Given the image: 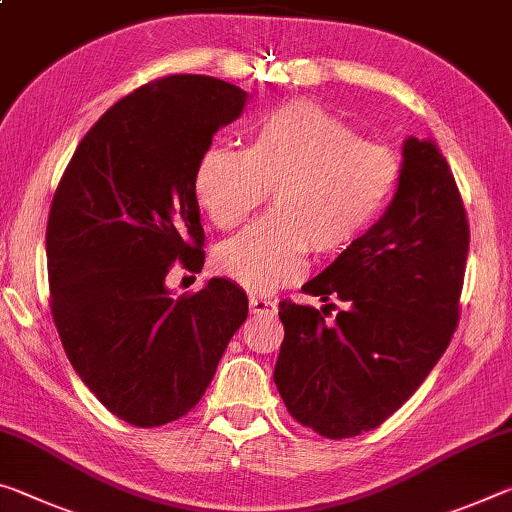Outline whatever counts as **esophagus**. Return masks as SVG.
Listing matches in <instances>:
<instances>
[{
	"instance_id": "1",
	"label": "esophagus",
	"mask_w": 512,
	"mask_h": 512,
	"mask_svg": "<svg viewBox=\"0 0 512 512\" xmlns=\"http://www.w3.org/2000/svg\"><path fill=\"white\" fill-rule=\"evenodd\" d=\"M248 305H250V312H253V314H273L275 312L273 300H266L264 296H250Z\"/></svg>"
}]
</instances>
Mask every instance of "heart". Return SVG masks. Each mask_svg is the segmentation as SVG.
<instances>
[{
  "label": "heart",
  "mask_w": 512,
  "mask_h": 512,
  "mask_svg": "<svg viewBox=\"0 0 512 512\" xmlns=\"http://www.w3.org/2000/svg\"><path fill=\"white\" fill-rule=\"evenodd\" d=\"M401 182V159L385 145L291 100L259 118L246 150L212 145L196 170V198L209 221L230 230L273 189L271 214L218 243L214 266L250 291L287 285L305 255L351 248L383 216Z\"/></svg>",
  "instance_id": "obj_1"
}]
</instances>
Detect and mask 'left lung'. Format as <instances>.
<instances>
[{"label":"left lung","instance_id":"left-lung-1","mask_svg":"<svg viewBox=\"0 0 512 512\" xmlns=\"http://www.w3.org/2000/svg\"><path fill=\"white\" fill-rule=\"evenodd\" d=\"M467 250L469 223L451 168L433 141L410 136L387 212L303 285L338 310L336 321H325V307L280 303L285 342L273 380L289 415L330 440L392 417L456 332Z\"/></svg>","mask_w":512,"mask_h":512}]
</instances>
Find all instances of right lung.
Segmentation results:
<instances>
[{"mask_svg":"<svg viewBox=\"0 0 512 512\" xmlns=\"http://www.w3.org/2000/svg\"><path fill=\"white\" fill-rule=\"evenodd\" d=\"M246 91L205 75L154 79L88 129L47 218L50 310L72 369L118 419L164 426L196 408L248 316L225 278L170 296L175 262L205 264L196 170Z\"/></svg>","mask_w":512,"mask_h":512,"instance_id":"1","label":"right lung"}]
</instances>
